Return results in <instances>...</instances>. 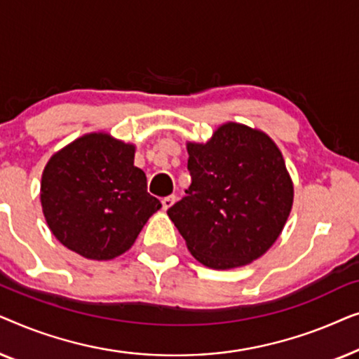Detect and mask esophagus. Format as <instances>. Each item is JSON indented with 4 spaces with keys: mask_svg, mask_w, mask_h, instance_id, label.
<instances>
[{
    "mask_svg": "<svg viewBox=\"0 0 359 359\" xmlns=\"http://www.w3.org/2000/svg\"><path fill=\"white\" fill-rule=\"evenodd\" d=\"M176 199H178V198H176L175 194H171V196H166V198L161 199V205H163V209H165V210H166V209H170L171 205H173V204L176 203Z\"/></svg>",
    "mask_w": 359,
    "mask_h": 359,
    "instance_id": "34e87169",
    "label": "esophagus"
}]
</instances>
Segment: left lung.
<instances>
[{
    "label": "left lung",
    "mask_w": 359,
    "mask_h": 359,
    "mask_svg": "<svg viewBox=\"0 0 359 359\" xmlns=\"http://www.w3.org/2000/svg\"><path fill=\"white\" fill-rule=\"evenodd\" d=\"M191 186L168 209L191 255L214 269L238 268L268 252L294 199L276 144L262 130L227 122L205 144L188 142Z\"/></svg>",
    "instance_id": "1"
}]
</instances>
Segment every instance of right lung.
<instances>
[{
    "label": "right lung",
    "mask_w": 359,
    "mask_h": 359,
    "mask_svg": "<svg viewBox=\"0 0 359 359\" xmlns=\"http://www.w3.org/2000/svg\"><path fill=\"white\" fill-rule=\"evenodd\" d=\"M135 147L104 132L73 140L42 173L43 217L55 238L88 259L126 253L161 208L134 165Z\"/></svg>",
    "instance_id": "obj_1"
}]
</instances>
